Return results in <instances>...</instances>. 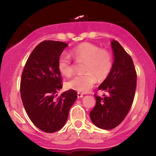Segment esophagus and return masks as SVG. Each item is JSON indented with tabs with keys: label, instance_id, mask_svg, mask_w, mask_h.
Returning <instances> with one entry per match:
<instances>
[{
	"label": "esophagus",
	"instance_id": "esophagus-1",
	"mask_svg": "<svg viewBox=\"0 0 156 156\" xmlns=\"http://www.w3.org/2000/svg\"><path fill=\"white\" fill-rule=\"evenodd\" d=\"M83 97V94H82V93H80V92H78V98H81Z\"/></svg>",
	"mask_w": 156,
	"mask_h": 156
}]
</instances>
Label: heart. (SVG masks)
I'll list each match as a JSON object with an SVG mask.
<instances>
[{
    "mask_svg": "<svg viewBox=\"0 0 156 156\" xmlns=\"http://www.w3.org/2000/svg\"><path fill=\"white\" fill-rule=\"evenodd\" d=\"M70 54L76 62H84L83 72L66 83L68 89L78 92H87L98 80L108 78L114 65L113 55L110 51L101 48L95 44L83 42L75 47ZM58 70L62 76L69 77L73 73V65L70 56L62 53L58 60Z\"/></svg>",
    "mask_w": 156,
    "mask_h": 156,
    "instance_id": "b5f03b06",
    "label": "heart"
}]
</instances>
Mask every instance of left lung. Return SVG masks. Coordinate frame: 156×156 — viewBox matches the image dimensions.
I'll return each instance as SVG.
<instances>
[{
  "label": "left lung",
  "instance_id": "8db88e82",
  "mask_svg": "<svg viewBox=\"0 0 156 156\" xmlns=\"http://www.w3.org/2000/svg\"><path fill=\"white\" fill-rule=\"evenodd\" d=\"M114 62L108 78L98 89L108 93L101 98L94 94L96 105L89 113L98 128L110 130L124 120L133 104L136 89V71L130 55L116 40L112 42Z\"/></svg>",
  "mask_w": 156,
  "mask_h": 156
}]
</instances>
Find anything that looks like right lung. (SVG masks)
Listing matches in <instances>:
<instances>
[{"mask_svg":"<svg viewBox=\"0 0 156 156\" xmlns=\"http://www.w3.org/2000/svg\"><path fill=\"white\" fill-rule=\"evenodd\" d=\"M67 46L58 41L40 42L27 59L21 76L20 95L25 110L34 125L46 133L62 129L78 97L73 89L57 96L63 86L58 60Z\"/></svg>","mask_w":156,"mask_h":156,"instance_id":"obj_1","label":"right lung"}]
</instances>
